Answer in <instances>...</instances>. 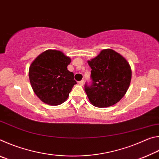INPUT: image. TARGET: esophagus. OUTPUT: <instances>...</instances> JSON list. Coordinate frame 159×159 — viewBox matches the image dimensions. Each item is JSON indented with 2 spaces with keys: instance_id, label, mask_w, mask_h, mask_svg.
<instances>
[{
  "instance_id": "34e87169",
  "label": "esophagus",
  "mask_w": 159,
  "mask_h": 159,
  "mask_svg": "<svg viewBox=\"0 0 159 159\" xmlns=\"http://www.w3.org/2000/svg\"><path fill=\"white\" fill-rule=\"evenodd\" d=\"M83 83H84V81H83V80H80V81H79V84L80 85H81V86H83Z\"/></svg>"
}]
</instances>
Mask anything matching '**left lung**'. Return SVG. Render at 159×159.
<instances>
[{"label":"left lung","instance_id":"obj_1","mask_svg":"<svg viewBox=\"0 0 159 159\" xmlns=\"http://www.w3.org/2000/svg\"><path fill=\"white\" fill-rule=\"evenodd\" d=\"M88 64L93 80L90 86L85 85L90 102L99 108L114 105L124 97L130 84L132 70L128 61L114 50L104 49Z\"/></svg>","mask_w":159,"mask_h":159}]
</instances>
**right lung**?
Masks as SVG:
<instances>
[{
  "instance_id": "1",
  "label": "right lung",
  "mask_w": 159,
  "mask_h": 159,
  "mask_svg": "<svg viewBox=\"0 0 159 159\" xmlns=\"http://www.w3.org/2000/svg\"><path fill=\"white\" fill-rule=\"evenodd\" d=\"M71 58L60 50H48L32 61L29 77L34 93L51 106L62 104L76 81L73 72L67 69Z\"/></svg>"
}]
</instances>
